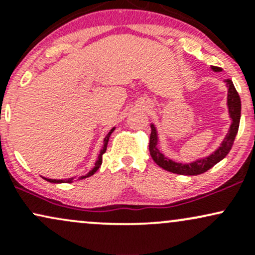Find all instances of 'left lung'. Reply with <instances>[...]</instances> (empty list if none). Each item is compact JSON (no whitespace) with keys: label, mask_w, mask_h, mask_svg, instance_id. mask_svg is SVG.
<instances>
[{"label":"left lung","mask_w":255,"mask_h":255,"mask_svg":"<svg viewBox=\"0 0 255 255\" xmlns=\"http://www.w3.org/2000/svg\"><path fill=\"white\" fill-rule=\"evenodd\" d=\"M211 69L216 73L222 72V68H218V67L215 66H211ZM224 83L228 87L227 107L228 113H229V118L231 120V124L229 130H228L227 135L224 136L221 145H219L212 153H210L209 156L199 158V159L193 160V162H175L171 158L166 157L165 154L162 153V151L159 150V147H158V144H159L158 129L156 125L151 124V136L150 146H148V147H150L152 159L157 163V165H159L160 168H163L166 171L174 172V174L188 175V176L191 175L192 176V175H200L203 174V172L207 171L209 169H211L213 165H216L218 162H221V160L229 153L239 130L240 119H241V99H240L238 91H236L235 86H234L233 81H231L230 79H225Z\"/></svg>","instance_id":"left-lung-1"}]
</instances>
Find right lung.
<instances>
[{
	"instance_id": "right-lung-1",
	"label": "right lung",
	"mask_w": 255,
	"mask_h": 255,
	"mask_svg": "<svg viewBox=\"0 0 255 255\" xmlns=\"http://www.w3.org/2000/svg\"><path fill=\"white\" fill-rule=\"evenodd\" d=\"M114 130H115V127L111 128L109 133L107 134V136L104 137V140H103V142H104V144H103V147H102L101 152H99V154H98V159L96 160L95 166H93V168L91 169V170H90L89 172H87L86 175H84V176H80V177L78 178V180H84V178L92 176V175L95 174V172L98 170L99 166L102 165V160H103V154L105 153V151H107V146H108V141H109V137H110L111 133H113ZM42 177H43V176H42ZM43 178H44V180L48 181V182H51V183H71V182H73V181H74V177H71V178H62V180H55V178H48V177H43Z\"/></svg>"
}]
</instances>
